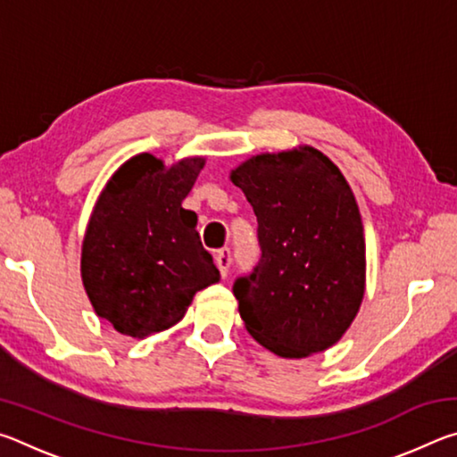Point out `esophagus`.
<instances>
[{"label": "esophagus", "mask_w": 457, "mask_h": 457, "mask_svg": "<svg viewBox=\"0 0 457 457\" xmlns=\"http://www.w3.org/2000/svg\"><path fill=\"white\" fill-rule=\"evenodd\" d=\"M215 264H218L221 276L226 278L229 272V264H231L229 247H221V250H218V253H215Z\"/></svg>", "instance_id": "1"}]
</instances>
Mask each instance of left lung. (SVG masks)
<instances>
[{"label":"left lung","instance_id":"8db88e82","mask_svg":"<svg viewBox=\"0 0 457 457\" xmlns=\"http://www.w3.org/2000/svg\"><path fill=\"white\" fill-rule=\"evenodd\" d=\"M229 179L258 218L260 262L234 282L247 332L278 357L327 351L365 294V234L349 183L308 145L256 154Z\"/></svg>","mask_w":457,"mask_h":457}]
</instances>
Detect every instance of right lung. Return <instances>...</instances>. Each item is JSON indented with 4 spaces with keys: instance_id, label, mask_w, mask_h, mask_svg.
<instances>
[{
    "instance_id": "obj_1",
    "label": "right lung",
    "mask_w": 457,
    "mask_h": 457,
    "mask_svg": "<svg viewBox=\"0 0 457 457\" xmlns=\"http://www.w3.org/2000/svg\"><path fill=\"white\" fill-rule=\"evenodd\" d=\"M204 165V157H189L165 167L141 153L100 193L84 234L80 272L95 312L120 335L145 338L173 327L195 292L220 280L201 245L197 215L181 207Z\"/></svg>"
}]
</instances>
